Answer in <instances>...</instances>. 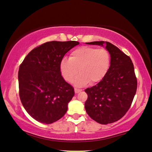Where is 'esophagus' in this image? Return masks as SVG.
Wrapping results in <instances>:
<instances>
[{"label":"esophagus","instance_id":"obj_1","mask_svg":"<svg viewBox=\"0 0 152 152\" xmlns=\"http://www.w3.org/2000/svg\"><path fill=\"white\" fill-rule=\"evenodd\" d=\"M74 91H75V93H76V94H77V93H79V92H80V91H81L82 90H81V89H76V88H75V89H74Z\"/></svg>","mask_w":152,"mask_h":152}]
</instances>
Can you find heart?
Masks as SVG:
<instances>
[{"label":"heart","instance_id":"1","mask_svg":"<svg viewBox=\"0 0 152 152\" xmlns=\"http://www.w3.org/2000/svg\"><path fill=\"white\" fill-rule=\"evenodd\" d=\"M110 64L111 56L107 49L83 46L71 52L69 60H62L60 72L66 81L72 83L79 71L75 85L82 87L89 82H100L107 74Z\"/></svg>","mask_w":152,"mask_h":152}]
</instances>
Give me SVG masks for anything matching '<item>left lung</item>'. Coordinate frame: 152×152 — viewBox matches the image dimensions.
I'll return each mask as SVG.
<instances>
[{
    "label": "left lung",
    "instance_id": "1",
    "mask_svg": "<svg viewBox=\"0 0 152 152\" xmlns=\"http://www.w3.org/2000/svg\"><path fill=\"white\" fill-rule=\"evenodd\" d=\"M104 42L87 43L103 45ZM105 43L111 56L109 71L100 82L85 90L87 94L85 103L87 114L102 125L114 123L125 116L137 89V78L130 57L110 42Z\"/></svg>",
    "mask_w": 152,
    "mask_h": 152
}]
</instances>
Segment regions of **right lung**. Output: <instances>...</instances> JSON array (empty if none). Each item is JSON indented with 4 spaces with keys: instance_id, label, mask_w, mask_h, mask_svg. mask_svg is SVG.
<instances>
[{
    "instance_id": "right-lung-1",
    "label": "right lung",
    "mask_w": 152,
    "mask_h": 152,
    "mask_svg": "<svg viewBox=\"0 0 152 152\" xmlns=\"http://www.w3.org/2000/svg\"><path fill=\"white\" fill-rule=\"evenodd\" d=\"M78 41H50L36 47L20 64L19 96L27 112L36 121L51 124L61 118L74 96V89L64 80L60 63Z\"/></svg>"
}]
</instances>
